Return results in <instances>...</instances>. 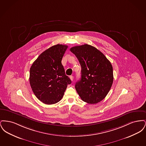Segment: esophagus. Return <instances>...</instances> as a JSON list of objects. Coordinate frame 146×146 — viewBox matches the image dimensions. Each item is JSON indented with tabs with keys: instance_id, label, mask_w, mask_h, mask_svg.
I'll return each mask as SVG.
<instances>
[{
	"instance_id": "34e87169",
	"label": "esophagus",
	"mask_w": 146,
	"mask_h": 146,
	"mask_svg": "<svg viewBox=\"0 0 146 146\" xmlns=\"http://www.w3.org/2000/svg\"><path fill=\"white\" fill-rule=\"evenodd\" d=\"M70 80H71L72 81H73V79H74V76H70Z\"/></svg>"
}]
</instances>
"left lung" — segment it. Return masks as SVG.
I'll list each match as a JSON object with an SVG mask.
<instances>
[{
	"instance_id": "left-lung-1",
	"label": "left lung",
	"mask_w": 146,
	"mask_h": 146,
	"mask_svg": "<svg viewBox=\"0 0 146 146\" xmlns=\"http://www.w3.org/2000/svg\"><path fill=\"white\" fill-rule=\"evenodd\" d=\"M81 66V79L75 85L81 99L90 104L104 100L113 82V67L110 61L96 48L84 44L70 49Z\"/></svg>"
}]
</instances>
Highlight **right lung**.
Instances as JSON below:
<instances>
[{
	"instance_id": "add662e5",
	"label": "right lung",
	"mask_w": 146,
	"mask_h": 146,
	"mask_svg": "<svg viewBox=\"0 0 146 146\" xmlns=\"http://www.w3.org/2000/svg\"><path fill=\"white\" fill-rule=\"evenodd\" d=\"M67 45L57 44L46 50L33 63L29 83L35 96L45 104H55L62 98L71 80L61 61Z\"/></svg>"
}]
</instances>
